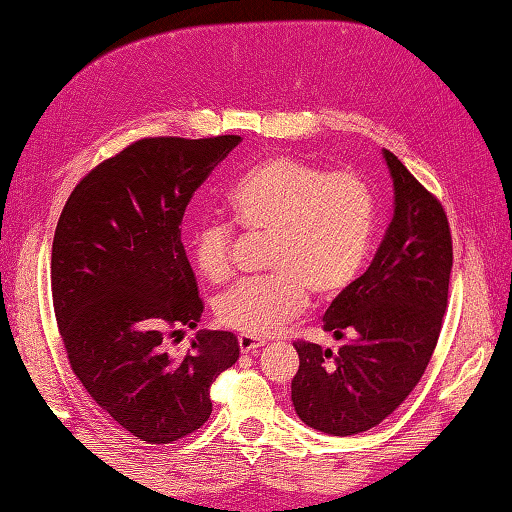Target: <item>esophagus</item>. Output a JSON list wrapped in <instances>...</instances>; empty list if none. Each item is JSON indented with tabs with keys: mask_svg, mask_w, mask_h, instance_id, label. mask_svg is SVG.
I'll use <instances>...</instances> for the list:
<instances>
[{
	"mask_svg": "<svg viewBox=\"0 0 512 512\" xmlns=\"http://www.w3.org/2000/svg\"><path fill=\"white\" fill-rule=\"evenodd\" d=\"M237 344H239V350H242V353H246V355L257 353V348L264 346L262 339H255V337H250V335H239L237 337Z\"/></svg>",
	"mask_w": 512,
	"mask_h": 512,
	"instance_id": "34e87169",
	"label": "esophagus"
}]
</instances>
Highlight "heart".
Returning a JSON list of instances; mask_svg holds the SVG:
<instances>
[{
    "label": "heart",
    "mask_w": 512,
    "mask_h": 512,
    "mask_svg": "<svg viewBox=\"0 0 512 512\" xmlns=\"http://www.w3.org/2000/svg\"><path fill=\"white\" fill-rule=\"evenodd\" d=\"M226 204L250 235L270 237L273 275L219 297L215 315L242 335L264 339L306 308L310 290L337 297L355 282L373 242L375 206L366 182L350 170L324 173L290 155H273L228 190ZM197 273L210 284L233 275V230L208 222L190 242Z\"/></svg>",
    "instance_id": "1"
}]
</instances>
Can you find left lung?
Listing matches in <instances>:
<instances>
[{"mask_svg":"<svg viewBox=\"0 0 512 512\" xmlns=\"http://www.w3.org/2000/svg\"><path fill=\"white\" fill-rule=\"evenodd\" d=\"M382 155L395 190L393 222L373 264L324 315V328L346 342L337 353L295 342V413L335 437L364 433L404 402L424 375L446 313L453 239L444 208L390 150Z\"/></svg>","mask_w":512,"mask_h":512,"instance_id":"left-lung-1","label":"left lung"}]
</instances>
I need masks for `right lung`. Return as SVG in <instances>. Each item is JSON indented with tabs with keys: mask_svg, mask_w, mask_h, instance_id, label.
<instances>
[{
	"mask_svg": "<svg viewBox=\"0 0 512 512\" xmlns=\"http://www.w3.org/2000/svg\"><path fill=\"white\" fill-rule=\"evenodd\" d=\"M239 142L139 139L90 170L55 228L50 286L68 364L104 413L148 444L204 426L210 384L239 359L228 330H197L184 357L164 350L204 313L182 244L186 206Z\"/></svg>",
	"mask_w": 512,
	"mask_h": 512,
	"instance_id": "obj_1",
	"label": "right lung"
}]
</instances>
